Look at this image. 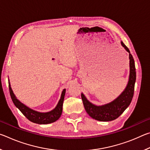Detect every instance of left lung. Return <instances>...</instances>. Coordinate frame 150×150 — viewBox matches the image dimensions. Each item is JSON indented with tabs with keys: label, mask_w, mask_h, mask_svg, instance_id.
<instances>
[{
	"label": "left lung",
	"mask_w": 150,
	"mask_h": 150,
	"mask_svg": "<svg viewBox=\"0 0 150 150\" xmlns=\"http://www.w3.org/2000/svg\"><path fill=\"white\" fill-rule=\"evenodd\" d=\"M121 44L127 52H129V58H130V77H129L128 85L124 92L112 103L100 106L93 105L86 98L83 94H81V98L86 112L91 118L95 120L103 122L115 120L128 108L132 100L136 79L135 63L128 48L122 42H121Z\"/></svg>",
	"instance_id": "8db88e82"
}]
</instances>
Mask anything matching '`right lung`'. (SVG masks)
Returning a JSON list of instances; mask_svg holds the SVG:
<instances>
[{"instance_id": "right-lung-1", "label": "right lung", "mask_w": 150, "mask_h": 150, "mask_svg": "<svg viewBox=\"0 0 150 150\" xmlns=\"http://www.w3.org/2000/svg\"><path fill=\"white\" fill-rule=\"evenodd\" d=\"M8 84L10 95H11L12 102H13L14 105L19 109L20 112H21L30 121H31L34 123L39 124H50L57 120L59 118L61 115H62L63 103L65 94V89L63 91L62 96H61L60 100L59 101V103H58L56 107H55L53 110L48 112L42 113L33 110L30 108L27 107L26 106H25L24 104L20 103L16 98V96H15L13 92H12L10 83H8Z\"/></svg>"}]
</instances>
